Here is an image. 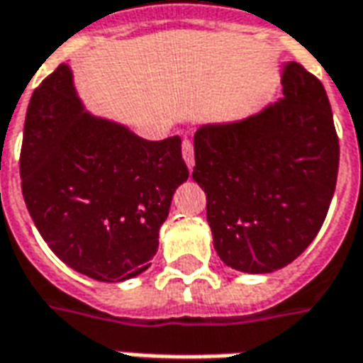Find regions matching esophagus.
Masks as SVG:
<instances>
[{
  "label": "esophagus",
  "instance_id": "obj_1",
  "mask_svg": "<svg viewBox=\"0 0 363 363\" xmlns=\"http://www.w3.org/2000/svg\"><path fill=\"white\" fill-rule=\"evenodd\" d=\"M182 159H184L186 167L192 171V167H194V147H192V142H190V140H184V142H182Z\"/></svg>",
  "mask_w": 363,
  "mask_h": 363
}]
</instances>
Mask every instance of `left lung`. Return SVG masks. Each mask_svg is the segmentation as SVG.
Instances as JSON below:
<instances>
[{
	"label": "left lung",
	"instance_id": "left-lung-1",
	"mask_svg": "<svg viewBox=\"0 0 363 363\" xmlns=\"http://www.w3.org/2000/svg\"><path fill=\"white\" fill-rule=\"evenodd\" d=\"M281 96L194 134L192 179L206 192L213 249L233 270L288 267L319 233L338 174V138L323 83L296 62Z\"/></svg>",
	"mask_w": 363,
	"mask_h": 363
}]
</instances>
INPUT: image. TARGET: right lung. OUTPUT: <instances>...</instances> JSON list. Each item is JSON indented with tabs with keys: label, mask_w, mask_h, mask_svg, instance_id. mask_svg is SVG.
I'll return each instance as SVG.
<instances>
[{
	"label": "right lung",
	"mask_w": 363,
	"mask_h": 363,
	"mask_svg": "<svg viewBox=\"0 0 363 363\" xmlns=\"http://www.w3.org/2000/svg\"><path fill=\"white\" fill-rule=\"evenodd\" d=\"M19 167L38 233L62 262L99 281L151 267L174 190L189 179L179 135L150 142L89 112L69 64L30 96Z\"/></svg>",
	"instance_id": "1"
}]
</instances>
